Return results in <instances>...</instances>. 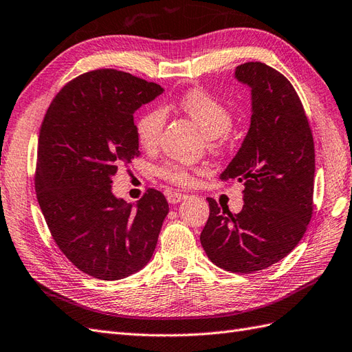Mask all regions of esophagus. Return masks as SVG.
Returning a JSON list of instances; mask_svg holds the SVG:
<instances>
[{"label":"esophagus","mask_w":352,"mask_h":352,"mask_svg":"<svg viewBox=\"0 0 352 352\" xmlns=\"http://www.w3.org/2000/svg\"><path fill=\"white\" fill-rule=\"evenodd\" d=\"M185 198H188V195L182 194V192H172V194L167 195V199H168L170 204H176L179 201H182V199H185Z\"/></svg>","instance_id":"obj_1"}]
</instances>
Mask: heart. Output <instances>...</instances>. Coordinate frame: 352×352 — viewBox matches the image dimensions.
<instances>
[{
    "label": "heart",
    "instance_id": "obj_1",
    "mask_svg": "<svg viewBox=\"0 0 352 352\" xmlns=\"http://www.w3.org/2000/svg\"><path fill=\"white\" fill-rule=\"evenodd\" d=\"M177 108L191 118L207 136L212 149H223L232 126V111L221 99L203 89H192L177 99ZM166 124V113L160 108H151L140 113L136 121V136L145 149L158 146ZM197 170L184 164L167 163L158 168V175L176 186H191Z\"/></svg>",
    "mask_w": 352,
    "mask_h": 352
}]
</instances>
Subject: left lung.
Instances as JSON below:
<instances>
[{
    "mask_svg": "<svg viewBox=\"0 0 352 352\" xmlns=\"http://www.w3.org/2000/svg\"><path fill=\"white\" fill-rule=\"evenodd\" d=\"M252 89V122L222 180L244 184L240 213L208 197L199 235L216 267L250 274L271 267L298 245L312 216L316 153L305 109L283 74L262 62L236 66Z\"/></svg>",
    "mask_w": 352,
    "mask_h": 352,
    "instance_id": "8db88e82",
    "label": "left lung"
}]
</instances>
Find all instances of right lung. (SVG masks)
Returning a JSON list of instances; mask_svg holds the SVG:
<instances>
[{"label": "right lung", "mask_w": 352, "mask_h": 352, "mask_svg": "<svg viewBox=\"0 0 352 352\" xmlns=\"http://www.w3.org/2000/svg\"><path fill=\"white\" fill-rule=\"evenodd\" d=\"M163 87L117 69L65 84L47 109L36 149L38 204L60 252L80 271L120 280L153 258L166 197L149 188L136 207L113 197L112 176L139 155L133 113Z\"/></svg>", "instance_id": "1"}]
</instances>
